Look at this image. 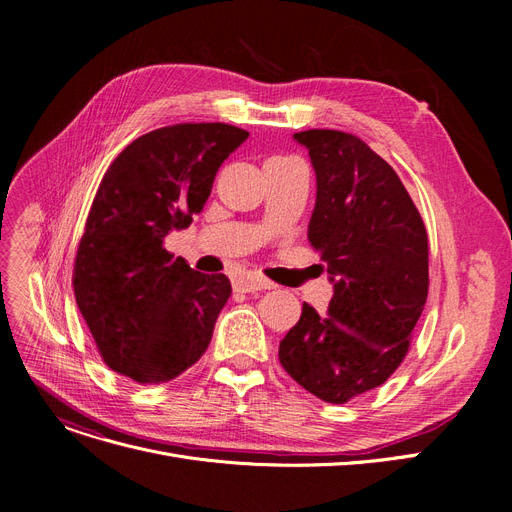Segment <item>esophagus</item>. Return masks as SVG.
<instances>
[{
	"label": "esophagus",
	"instance_id": "obj_1",
	"mask_svg": "<svg viewBox=\"0 0 512 512\" xmlns=\"http://www.w3.org/2000/svg\"><path fill=\"white\" fill-rule=\"evenodd\" d=\"M236 288L242 292H257V290H270L274 288V284L257 274H245L236 280Z\"/></svg>",
	"mask_w": 512,
	"mask_h": 512
}]
</instances>
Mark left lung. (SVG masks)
<instances>
[{"mask_svg": "<svg viewBox=\"0 0 512 512\" xmlns=\"http://www.w3.org/2000/svg\"><path fill=\"white\" fill-rule=\"evenodd\" d=\"M292 139L315 170L309 242L334 294L328 315L303 305L278 357L307 392L342 405L382 386L409 351L427 299V232L396 172L361 139L340 130Z\"/></svg>", "mask_w": 512, "mask_h": 512, "instance_id": "left-lung-1", "label": "left lung"}]
</instances>
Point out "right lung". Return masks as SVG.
<instances>
[{
    "label": "right lung",
    "instance_id": "1",
    "mask_svg": "<svg viewBox=\"0 0 512 512\" xmlns=\"http://www.w3.org/2000/svg\"><path fill=\"white\" fill-rule=\"evenodd\" d=\"M230 124H174L132 141L107 168L74 261L76 305L103 361L139 384L195 365L232 294L224 274L166 251L203 211L215 172L247 141Z\"/></svg>",
    "mask_w": 512,
    "mask_h": 512
}]
</instances>
